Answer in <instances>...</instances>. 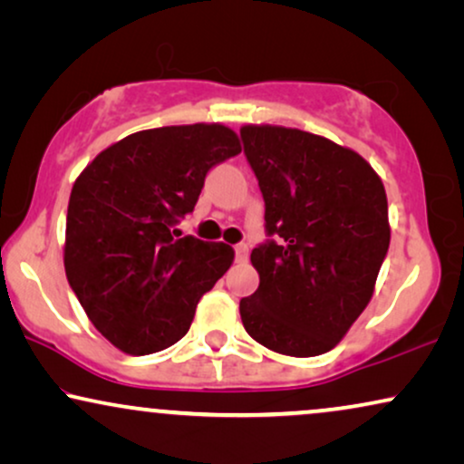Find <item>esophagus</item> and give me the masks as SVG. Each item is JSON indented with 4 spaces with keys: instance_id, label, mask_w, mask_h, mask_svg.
Instances as JSON below:
<instances>
[{
    "instance_id": "esophagus-1",
    "label": "esophagus",
    "mask_w": 464,
    "mask_h": 464,
    "mask_svg": "<svg viewBox=\"0 0 464 464\" xmlns=\"http://www.w3.org/2000/svg\"><path fill=\"white\" fill-rule=\"evenodd\" d=\"M233 250H236V261H237V263L248 261V252H250L248 246H246V244H237Z\"/></svg>"
}]
</instances>
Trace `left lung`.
Returning a JSON list of instances; mask_svg holds the SVG:
<instances>
[{
  "instance_id": "obj_1",
  "label": "left lung",
  "mask_w": 464,
  "mask_h": 464,
  "mask_svg": "<svg viewBox=\"0 0 464 464\" xmlns=\"http://www.w3.org/2000/svg\"><path fill=\"white\" fill-rule=\"evenodd\" d=\"M244 154L265 201L261 276L239 301L265 348L318 356L335 348L373 295L391 227L384 184L361 154L286 127H244Z\"/></svg>"
}]
</instances>
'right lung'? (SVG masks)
<instances>
[{"mask_svg":"<svg viewBox=\"0 0 464 464\" xmlns=\"http://www.w3.org/2000/svg\"><path fill=\"white\" fill-rule=\"evenodd\" d=\"M242 152L222 125L146 129L92 159L73 182L65 276L95 329L127 354L187 335L195 307L233 263L227 244L180 237L209 169Z\"/></svg>","mask_w":464,"mask_h":464,"instance_id":"obj_1","label":"right lung"}]
</instances>
